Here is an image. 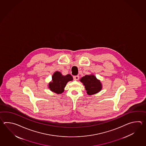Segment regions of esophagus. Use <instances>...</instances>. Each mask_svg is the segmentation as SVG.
Returning a JSON list of instances; mask_svg holds the SVG:
<instances>
[{
	"instance_id": "esophagus-1",
	"label": "esophagus",
	"mask_w": 146,
	"mask_h": 146,
	"mask_svg": "<svg viewBox=\"0 0 146 146\" xmlns=\"http://www.w3.org/2000/svg\"><path fill=\"white\" fill-rule=\"evenodd\" d=\"M73 78H74V80H78L79 79V76H74Z\"/></svg>"
}]
</instances>
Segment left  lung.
<instances>
[{
	"mask_svg": "<svg viewBox=\"0 0 146 146\" xmlns=\"http://www.w3.org/2000/svg\"><path fill=\"white\" fill-rule=\"evenodd\" d=\"M80 81L85 87L88 95H93L99 92L102 89V84L93 74L86 75L81 78Z\"/></svg>",
	"mask_w": 146,
	"mask_h": 146,
	"instance_id": "8db88e82",
	"label": "left lung"
}]
</instances>
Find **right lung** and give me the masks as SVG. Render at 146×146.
I'll use <instances>...</instances> for the list:
<instances>
[{
  "mask_svg": "<svg viewBox=\"0 0 146 146\" xmlns=\"http://www.w3.org/2000/svg\"><path fill=\"white\" fill-rule=\"evenodd\" d=\"M73 80L70 74L64 76L60 72H55L52 76V80L48 84L50 90L56 94H61L64 91V88L67 82Z\"/></svg>",
  "mask_w": 146,
  "mask_h": 146,
  "instance_id": "1",
  "label": "right lung"
}]
</instances>
